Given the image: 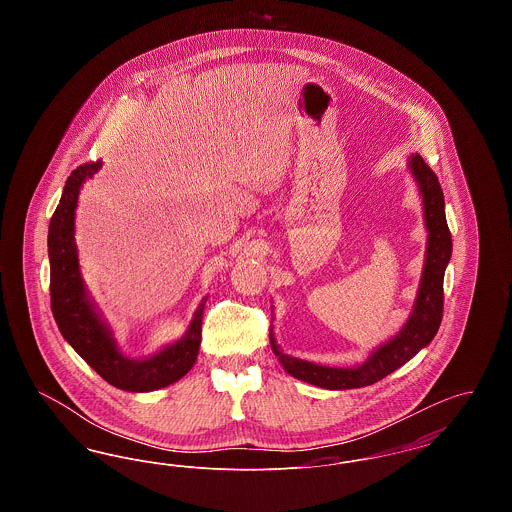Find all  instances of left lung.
<instances>
[{
  "label": "left lung",
  "instance_id": "obj_1",
  "mask_svg": "<svg viewBox=\"0 0 512 512\" xmlns=\"http://www.w3.org/2000/svg\"><path fill=\"white\" fill-rule=\"evenodd\" d=\"M409 165L422 194L424 219H426V228L430 232L426 263H424L413 315L393 340L378 347L368 357V361L355 368H332V366H320L301 361V359H293L278 349L274 336L270 334V345L274 355L293 378H299L303 382L315 384L318 388H326V390L365 388L380 382L393 370L411 361L414 355L422 347H426L438 334L441 317H443V274L451 259L453 242H451V232L445 219V201H443L438 176L424 163L420 155H413Z\"/></svg>",
  "mask_w": 512,
  "mask_h": 512
}]
</instances>
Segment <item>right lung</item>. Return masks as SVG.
Segmentation results:
<instances>
[{"label":"right lung","mask_w":512,"mask_h":512,"mask_svg":"<svg viewBox=\"0 0 512 512\" xmlns=\"http://www.w3.org/2000/svg\"><path fill=\"white\" fill-rule=\"evenodd\" d=\"M99 167L101 161L98 159L84 163L71 172L65 182L61 201L49 222L51 311L63 338L73 345L74 351L105 382L119 390L136 393L161 390L180 380L194 366L201 343V318L207 299L199 303L194 320L182 340L142 361H134L122 355L109 328L99 320L84 290L74 245V209L78 192L82 182L96 174Z\"/></svg>","instance_id":"1"}]
</instances>
